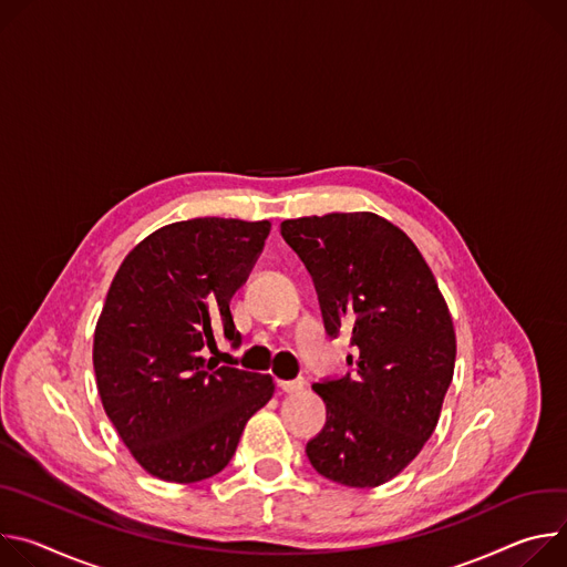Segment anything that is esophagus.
Masks as SVG:
<instances>
[{
    "instance_id": "1",
    "label": "esophagus",
    "mask_w": 567,
    "mask_h": 567,
    "mask_svg": "<svg viewBox=\"0 0 567 567\" xmlns=\"http://www.w3.org/2000/svg\"><path fill=\"white\" fill-rule=\"evenodd\" d=\"M303 385H306V381H303V379H295V381H279V388H281V392H286V394H297V392H301V390H303Z\"/></svg>"
}]
</instances>
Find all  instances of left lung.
<instances>
[{
	"instance_id": "obj_1",
	"label": "left lung",
	"mask_w": 567,
	"mask_h": 567,
	"mask_svg": "<svg viewBox=\"0 0 567 567\" xmlns=\"http://www.w3.org/2000/svg\"><path fill=\"white\" fill-rule=\"evenodd\" d=\"M281 236L316 284L327 333L353 347L347 375L312 385L327 423L306 455L327 480L381 486L442 414L457 353L446 299L410 236L375 214L284 220Z\"/></svg>"
}]
</instances>
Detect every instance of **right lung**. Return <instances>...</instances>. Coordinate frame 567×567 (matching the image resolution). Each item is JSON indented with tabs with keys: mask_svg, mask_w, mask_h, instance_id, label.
Wrapping results in <instances>:
<instances>
[{
	"mask_svg": "<svg viewBox=\"0 0 567 567\" xmlns=\"http://www.w3.org/2000/svg\"><path fill=\"white\" fill-rule=\"evenodd\" d=\"M270 223L194 218L146 236L118 266L94 331L103 410L153 477L194 484L220 473L245 423L275 394L272 375L205 358L229 301L257 264Z\"/></svg>",
	"mask_w": 567,
	"mask_h": 567,
	"instance_id": "obj_1",
	"label": "right lung"
}]
</instances>
